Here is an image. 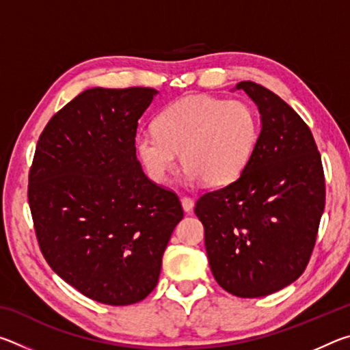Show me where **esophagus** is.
<instances>
[{
  "label": "esophagus",
  "instance_id": "esophagus-1",
  "mask_svg": "<svg viewBox=\"0 0 350 350\" xmlns=\"http://www.w3.org/2000/svg\"><path fill=\"white\" fill-rule=\"evenodd\" d=\"M180 202H182V206H183V210H185L187 213H189L193 210V206H194V200L189 198V196H182L180 198Z\"/></svg>",
  "mask_w": 350,
  "mask_h": 350
}]
</instances>
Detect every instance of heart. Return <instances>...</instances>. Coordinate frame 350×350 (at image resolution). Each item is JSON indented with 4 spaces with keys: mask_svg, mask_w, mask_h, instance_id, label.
<instances>
[{
    "mask_svg": "<svg viewBox=\"0 0 350 350\" xmlns=\"http://www.w3.org/2000/svg\"><path fill=\"white\" fill-rule=\"evenodd\" d=\"M258 135V118L248 105L191 96L168 105L154 122V131L137 134L135 148L152 180H167L180 152L189 182L202 179L219 187L247 168Z\"/></svg>",
    "mask_w": 350,
    "mask_h": 350,
    "instance_id": "b5f03b06",
    "label": "heart"
}]
</instances>
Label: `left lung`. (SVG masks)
<instances>
[{
	"label": "left lung",
	"instance_id": "1",
	"mask_svg": "<svg viewBox=\"0 0 350 350\" xmlns=\"http://www.w3.org/2000/svg\"><path fill=\"white\" fill-rule=\"evenodd\" d=\"M260 112L247 168L205 193L194 213L219 286L239 298L275 293L298 280L317 242L325 204L324 171L306 122L267 88L241 81Z\"/></svg>",
	"mask_w": 350,
	"mask_h": 350
}]
</instances>
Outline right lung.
Returning <instances> with one entry per match:
<instances>
[{
    "mask_svg": "<svg viewBox=\"0 0 350 350\" xmlns=\"http://www.w3.org/2000/svg\"><path fill=\"white\" fill-rule=\"evenodd\" d=\"M152 88H92L41 133L27 199L51 269L88 298L139 303L157 286L162 256L183 217L173 189L148 179L135 156Z\"/></svg>",
    "mask_w": 350,
    "mask_h": 350,
    "instance_id": "obj_1",
    "label": "right lung"
}]
</instances>
